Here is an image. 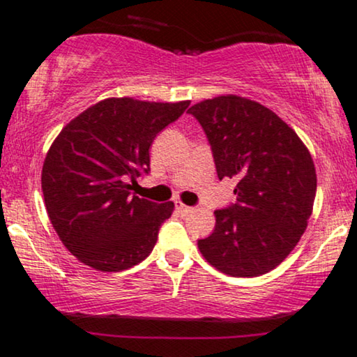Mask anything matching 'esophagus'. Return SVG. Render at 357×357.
Returning <instances> with one entry per match:
<instances>
[{
    "instance_id": "esophagus-1",
    "label": "esophagus",
    "mask_w": 357,
    "mask_h": 357,
    "mask_svg": "<svg viewBox=\"0 0 357 357\" xmlns=\"http://www.w3.org/2000/svg\"><path fill=\"white\" fill-rule=\"evenodd\" d=\"M176 209H178L179 214H183V215L191 214V212L194 211L191 206H184V204H181V202H176Z\"/></svg>"
}]
</instances>
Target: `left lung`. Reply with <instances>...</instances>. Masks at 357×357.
<instances>
[{
    "instance_id": "left-lung-1",
    "label": "left lung",
    "mask_w": 357,
    "mask_h": 357,
    "mask_svg": "<svg viewBox=\"0 0 357 357\" xmlns=\"http://www.w3.org/2000/svg\"><path fill=\"white\" fill-rule=\"evenodd\" d=\"M219 179L236 178V204L218 209L201 254L225 275L259 277L287 259L303 236L317 194L310 151L285 121L249 98L196 103Z\"/></svg>"
}]
</instances>
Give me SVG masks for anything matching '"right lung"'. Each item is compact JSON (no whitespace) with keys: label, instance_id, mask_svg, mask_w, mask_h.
Masks as SVG:
<instances>
[{"label":"right lung","instance_id":"1","mask_svg":"<svg viewBox=\"0 0 357 357\" xmlns=\"http://www.w3.org/2000/svg\"><path fill=\"white\" fill-rule=\"evenodd\" d=\"M188 107L107 98L54 139L40 178L44 202L57 236L82 264L120 272L151 254L174 204H158L130 189L150 173L153 139Z\"/></svg>","mask_w":357,"mask_h":357}]
</instances>
